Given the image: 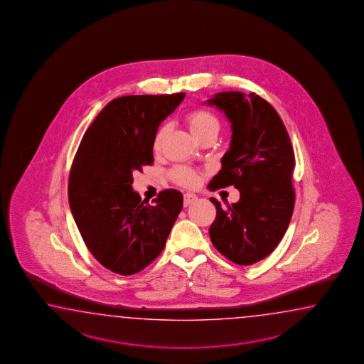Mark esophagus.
I'll list each match as a JSON object with an SVG mask.
<instances>
[{"instance_id": "obj_1", "label": "esophagus", "mask_w": 364, "mask_h": 364, "mask_svg": "<svg viewBox=\"0 0 364 364\" xmlns=\"http://www.w3.org/2000/svg\"><path fill=\"white\" fill-rule=\"evenodd\" d=\"M198 199V196L195 195V193H185V199H183V205L185 207H188L191 203L196 200Z\"/></svg>"}]
</instances>
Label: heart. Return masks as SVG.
Here are the masks:
<instances>
[{"label": "heart", "instance_id": "1", "mask_svg": "<svg viewBox=\"0 0 364 364\" xmlns=\"http://www.w3.org/2000/svg\"><path fill=\"white\" fill-rule=\"evenodd\" d=\"M187 124L190 130L195 135V138H199L201 134L209 132L212 129H218V121L216 117L212 113L203 109H196L187 114ZM164 135H165V127L159 129L154 138V149L159 151L163 144ZM171 177L174 179L179 185L186 186V187H195L199 183V176L198 173L185 166V165H178L171 171Z\"/></svg>", "mask_w": 364, "mask_h": 364}]
</instances>
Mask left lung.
<instances>
[{
  "instance_id": "left-lung-1",
  "label": "left lung",
  "mask_w": 364,
  "mask_h": 364,
  "mask_svg": "<svg viewBox=\"0 0 364 364\" xmlns=\"http://www.w3.org/2000/svg\"><path fill=\"white\" fill-rule=\"evenodd\" d=\"M208 105L223 110L232 126L229 151L209 190L234 186L240 200L223 207L209 228L213 246L240 265L269 255L285 235L294 210V151L287 127L268 101L237 91L217 93Z\"/></svg>"
}]
</instances>
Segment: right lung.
Listing matches in <instances>:
<instances>
[{
  "label": "right lung",
  "instance_id": "1",
  "mask_svg": "<svg viewBox=\"0 0 364 364\" xmlns=\"http://www.w3.org/2000/svg\"><path fill=\"white\" fill-rule=\"evenodd\" d=\"M185 96L114 99L79 144L70 171V209L85 246L109 271L130 276L152 263L182 210L178 190H164L149 204L132 185V173L154 164L157 129Z\"/></svg>",
  "mask_w": 364,
  "mask_h": 364
}]
</instances>
